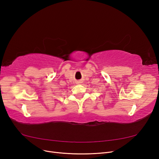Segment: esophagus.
<instances>
[{"instance_id":"obj_1","label":"esophagus","mask_w":159,"mask_h":159,"mask_svg":"<svg viewBox=\"0 0 159 159\" xmlns=\"http://www.w3.org/2000/svg\"><path fill=\"white\" fill-rule=\"evenodd\" d=\"M81 83H82V81H81V80H79V81H76V84H78V85H79V84H81Z\"/></svg>"}]
</instances>
